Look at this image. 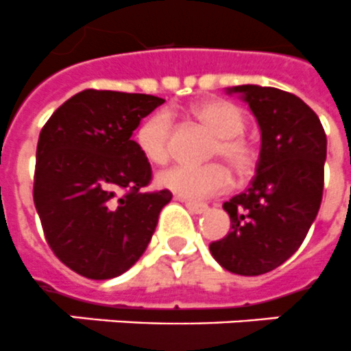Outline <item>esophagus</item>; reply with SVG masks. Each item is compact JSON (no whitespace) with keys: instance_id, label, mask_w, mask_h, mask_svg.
I'll use <instances>...</instances> for the list:
<instances>
[{"instance_id":"esophagus-1","label":"esophagus","mask_w":351,"mask_h":351,"mask_svg":"<svg viewBox=\"0 0 351 351\" xmlns=\"http://www.w3.org/2000/svg\"><path fill=\"white\" fill-rule=\"evenodd\" d=\"M178 200L185 202V207L193 213V215H204L209 210V205L205 204H198V202H191V200H184V198H178Z\"/></svg>"}]
</instances>
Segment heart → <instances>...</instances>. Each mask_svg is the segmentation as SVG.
<instances>
[{
    "instance_id": "b5f03b06",
    "label": "heart",
    "mask_w": 351,
    "mask_h": 351,
    "mask_svg": "<svg viewBox=\"0 0 351 351\" xmlns=\"http://www.w3.org/2000/svg\"><path fill=\"white\" fill-rule=\"evenodd\" d=\"M193 113L218 136V142L213 147V156H223L238 175H247L254 167L256 151L252 144L241 136L245 117L240 108L223 99H209L198 102L193 108ZM171 113L160 110L142 122L136 131V144L147 160L153 164H166L171 155ZM156 184L185 200H204L223 193L229 187L230 171L218 162L202 167L173 166L158 173Z\"/></svg>"
}]
</instances>
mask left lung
Returning <instances> with one entry per match:
<instances>
[{
  "label": "left lung",
  "mask_w": 351,
  "mask_h": 351,
  "mask_svg": "<svg viewBox=\"0 0 351 351\" xmlns=\"http://www.w3.org/2000/svg\"><path fill=\"white\" fill-rule=\"evenodd\" d=\"M249 104L261 131L254 180L225 202L230 230L213 258L232 274L259 276L301 247L323 200L326 135L315 111L294 93L241 84L227 88Z\"/></svg>",
  "instance_id": "8db88e82"
}]
</instances>
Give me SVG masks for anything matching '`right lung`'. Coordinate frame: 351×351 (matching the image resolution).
<instances>
[{
	"instance_id": "obj_1",
	"label": "right lung",
	"mask_w": 351,
	"mask_h": 351,
	"mask_svg": "<svg viewBox=\"0 0 351 351\" xmlns=\"http://www.w3.org/2000/svg\"><path fill=\"white\" fill-rule=\"evenodd\" d=\"M164 102L146 93L84 90L41 130L34 204L50 249L77 274L117 278L147 249L173 195L141 193L151 166L131 135ZM121 190L128 193L119 197Z\"/></svg>"
}]
</instances>
